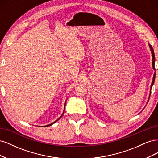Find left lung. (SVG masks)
Instances as JSON below:
<instances>
[{
  "label": "left lung",
  "mask_w": 158,
  "mask_h": 158,
  "mask_svg": "<svg viewBox=\"0 0 158 158\" xmlns=\"http://www.w3.org/2000/svg\"><path fill=\"white\" fill-rule=\"evenodd\" d=\"M148 45H149V47H150V51H151V52H152V67H153V69H154V70H156L155 69V55H154V49H153L152 45L148 44ZM155 78H156V73H154V76H153V80H152V84H151V87H150V95L151 94V89L152 88V85H154V81H155ZM150 95H149V98H148V101H149V99H150Z\"/></svg>",
  "instance_id": "8db88e82"
}]
</instances>
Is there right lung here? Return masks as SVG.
<instances>
[{
    "mask_svg": "<svg viewBox=\"0 0 158 158\" xmlns=\"http://www.w3.org/2000/svg\"><path fill=\"white\" fill-rule=\"evenodd\" d=\"M66 102H65V103H64V111H63V114H62V115H61V116H60V117H59L58 119H57L56 121H55V122H53V123H51V124H49V125H45V126H44V127H49V126H51V125H52V124H54L55 122H56L57 121L59 120V119H60V118L62 117V116L63 115V114H64V110H65V106H66Z\"/></svg>",
    "mask_w": 158,
    "mask_h": 158,
    "instance_id": "add662e5",
    "label": "right lung"
}]
</instances>
